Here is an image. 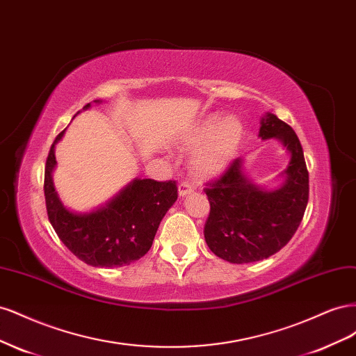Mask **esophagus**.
Instances as JSON below:
<instances>
[{"label":"esophagus","mask_w":356,"mask_h":356,"mask_svg":"<svg viewBox=\"0 0 356 356\" xmlns=\"http://www.w3.org/2000/svg\"><path fill=\"white\" fill-rule=\"evenodd\" d=\"M193 191H195V188H193V186L190 184V182H181V184L178 186V195H179V197H186V196L191 195Z\"/></svg>","instance_id":"1"}]
</instances>
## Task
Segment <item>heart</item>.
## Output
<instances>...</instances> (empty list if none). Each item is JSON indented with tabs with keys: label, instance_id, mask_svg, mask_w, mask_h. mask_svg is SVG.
Returning a JSON list of instances; mask_svg holds the SVG:
<instances>
[{
	"label": "heart",
	"instance_id": "heart-1",
	"mask_svg": "<svg viewBox=\"0 0 356 356\" xmlns=\"http://www.w3.org/2000/svg\"><path fill=\"white\" fill-rule=\"evenodd\" d=\"M242 139V124L234 117L209 115L193 131L186 145L197 147L207 142L193 159V170L203 178L221 174L233 159Z\"/></svg>",
	"mask_w": 356,
	"mask_h": 356
}]
</instances>
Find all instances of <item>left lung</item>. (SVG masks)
<instances>
[{
    "label": "left lung",
    "mask_w": 356,
    "mask_h": 356,
    "mask_svg": "<svg viewBox=\"0 0 356 356\" xmlns=\"http://www.w3.org/2000/svg\"><path fill=\"white\" fill-rule=\"evenodd\" d=\"M258 136L279 139L291 154L281 187L267 191L254 184L238 157L204 188L211 204L204 241L215 255L234 264L260 261L281 251L297 232L309 200V172L293 127L267 113Z\"/></svg>",
    "instance_id": "left-lung-1"
}]
</instances>
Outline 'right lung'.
<instances>
[{"instance_id":"obj_1","label":"right lung","mask_w":356,"mask_h":356,"mask_svg":"<svg viewBox=\"0 0 356 356\" xmlns=\"http://www.w3.org/2000/svg\"><path fill=\"white\" fill-rule=\"evenodd\" d=\"M62 135L63 131L50 147L44 170L47 215L59 239L93 267H122L139 260L152 248L161 218L178 197L177 182L138 178L105 207L86 213L72 212L63 207L51 179L55 145Z\"/></svg>"}]
</instances>
